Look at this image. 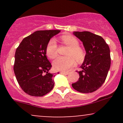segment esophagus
<instances>
[{
    "label": "esophagus",
    "instance_id": "1",
    "mask_svg": "<svg viewBox=\"0 0 123 123\" xmlns=\"http://www.w3.org/2000/svg\"><path fill=\"white\" fill-rule=\"evenodd\" d=\"M61 73L65 74V75H68V74H69V72H61Z\"/></svg>",
    "mask_w": 123,
    "mask_h": 123
}]
</instances>
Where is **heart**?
<instances>
[{
    "instance_id": "obj_1",
    "label": "heart",
    "mask_w": 123,
    "mask_h": 123,
    "mask_svg": "<svg viewBox=\"0 0 123 123\" xmlns=\"http://www.w3.org/2000/svg\"><path fill=\"white\" fill-rule=\"evenodd\" d=\"M63 43L68 46L69 49L66 51V57H58L53 62V68L56 70L66 71L69 69L77 62L84 60V50L79 47V42L77 39L70 35H64L62 37ZM46 54L51 59L55 58L58 54V46L54 39H51L46 47Z\"/></svg>"
}]
</instances>
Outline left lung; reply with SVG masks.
Returning <instances> with one entry per match:
<instances>
[{"label":"left lung","instance_id":"1","mask_svg":"<svg viewBox=\"0 0 123 123\" xmlns=\"http://www.w3.org/2000/svg\"><path fill=\"white\" fill-rule=\"evenodd\" d=\"M83 42L86 55L80 68L78 81L72 84L76 91L82 93L92 92L105 82L111 67V58L108 44L99 35L88 31L74 32Z\"/></svg>","mask_w":123,"mask_h":123}]
</instances>
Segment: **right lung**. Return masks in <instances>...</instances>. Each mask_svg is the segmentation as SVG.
<instances>
[{"instance_id":"1","label":"right lung","mask_w":123,"mask_h":123,"mask_svg":"<svg viewBox=\"0 0 123 123\" xmlns=\"http://www.w3.org/2000/svg\"><path fill=\"white\" fill-rule=\"evenodd\" d=\"M60 31H36L25 37L17 48L14 71L21 88L28 95L42 97L53 88L54 75L49 72L52 65L46 50L51 38Z\"/></svg>"}]
</instances>
